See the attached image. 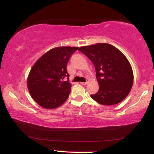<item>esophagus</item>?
I'll return each instance as SVG.
<instances>
[{
    "mask_svg": "<svg viewBox=\"0 0 154 154\" xmlns=\"http://www.w3.org/2000/svg\"><path fill=\"white\" fill-rule=\"evenodd\" d=\"M88 83V81H86V82H82V83H81V85H87Z\"/></svg>",
    "mask_w": 154,
    "mask_h": 154,
    "instance_id": "esophagus-1",
    "label": "esophagus"
}]
</instances>
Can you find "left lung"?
I'll use <instances>...</instances> for the list:
<instances>
[{"mask_svg": "<svg viewBox=\"0 0 154 154\" xmlns=\"http://www.w3.org/2000/svg\"><path fill=\"white\" fill-rule=\"evenodd\" d=\"M94 64L100 85L98 92L90 97L103 105L122 102L131 90L133 83L132 67L125 56L114 46L97 43L79 49Z\"/></svg>", "mask_w": 154, "mask_h": 154, "instance_id": "1", "label": "left lung"}]
</instances>
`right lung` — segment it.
<instances>
[{
    "label": "right lung",
    "mask_w": 154,
    "mask_h": 154,
    "mask_svg": "<svg viewBox=\"0 0 154 154\" xmlns=\"http://www.w3.org/2000/svg\"><path fill=\"white\" fill-rule=\"evenodd\" d=\"M79 48L58 47L41 56L33 64L27 79L31 96L40 106L54 109L66 102L71 92L66 64ZM67 78V81L64 78Z\"/></svg>",
    "instance_id": "obj_1"
}]
</instances>
